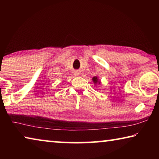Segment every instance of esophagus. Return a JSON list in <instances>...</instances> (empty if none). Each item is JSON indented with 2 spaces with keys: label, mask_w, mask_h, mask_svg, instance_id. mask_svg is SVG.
<instances>
[{
  "label": "esophagus",
  "mask_w": 159,
  "mask_h": 159,
  "mask_svg": "<svg viewBox=\"0 0 159 159\" xmlns=\"http://www.w3.org/2000/svg\"><path fill=\"white\" fill-rule=\"evenodd\" d=\"M75 75H76H76H79V73H75Z\"/></svg>",
  "instance_id": "obj_1"
}]
</instances>
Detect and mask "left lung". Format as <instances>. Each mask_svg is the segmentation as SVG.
I'll use <instances>...</instances> for the list:
<instances>
[{"label":"left lung","instance_id":"8db88e82","mask_svg":"<svg viewBox=\"0 0 159 159\" xmlns=\"http://www.w3.org/2000/svg\"><path fill=\"white\" fill-rule=\"evenodd\" d=\"M93 81H94V83H95V84H96V83H99H99H100V81H98V77H94L93 78Z\"/></svg>","mask_w":159,"mask_h":159}]
</instances>
